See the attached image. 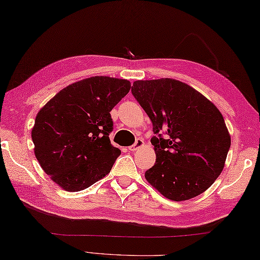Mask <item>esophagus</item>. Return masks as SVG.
Here are the masks:
<instances>
[{"instance_id": "obj_1", "label": "esophagus", "mask_w": 260, "mask_h": 260, "mask_svg": "<svg viewBox=\"0 0 260 260\" xmlns=\"http://www.w3.org/2000/svg\"><path fill=\"white\" fill-rule=\"evenodd\" d=\"M143 145H144V142H143V140L142 139H137L136 142H135V144L129 146L128 150L132 151V152H135V151L139 150V148H141Z\"/></svg>"}]
</instances>
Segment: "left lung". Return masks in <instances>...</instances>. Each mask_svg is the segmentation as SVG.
<instances>
[{
    "label": "left lung",
    "instance_id": "left-lung-1",
    "mask_svg": "<svg viewBox=\"0 0 260 260\" xmlns=\"http://www.w3.org/2000/svg\"><path fill=\"white\" fill-rule=\"evenodd\" d=\"M132 93L152 120L156 161L145 179L163 197L185 201L200 196L224 168L231 139L215 105L194 88L171 78L137 80Z\"/></svg>",
    "mask_w": 260,
    "mask_h": 260
}]
</instances>
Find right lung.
<instances>
[{
  "mask_svg": "<svg viewBox=\"0 0 260 260\" xmlns=\"http://www.w3.org/2000/svg\"><path fill=\"white\" fill-rule=\"evenodd\" d=\"M131 89L126 79L95 76L60 90L39 110L31 137L46 174L68 192L106 176L120 155L110 144L112 110Z\"/></svg>",
  "mask_w": 260,
  "mask_h": 260,
  "instance_id": "obj_1",
  "label": "right lung"
}]
</instances>
